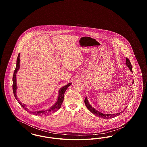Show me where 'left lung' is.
Instances as JSON below:
<instances>
[{"label":"left lung","instance_id":"left-lung-1","mask_svg":"<svg viewBox=\"0 0 147 147\" xmlns=\"http://www.w3.org/2000/svg\"><path fill=\"white\" fill-rule=\"evenodd\" d=\"M126 65L128 67V68L130 69V70H131V71H132V65H131V63L130 61L128 59V58H126ZM133 83H134V82H133V83H132L133 84ZM84 102H85V106H86V107L88 108V109L90 112H92V113H94V114L95 116H96L97 117H100L104 119H111V118H113V117H116V116H119V115H120L121 113H122V112H123V111L125 110V109H126V108H127V106L125 107V109H123L124 110H123L122 111L119 112V113H114V114H113V113L106 114V113H103L99 112V111H98V110H95L94 107H92V106L90 105V104H89V102L88 101V100L87 99L86 97L85 98Z\"/></svg>","mask_w":147,"mask_h":147}]
</instances>
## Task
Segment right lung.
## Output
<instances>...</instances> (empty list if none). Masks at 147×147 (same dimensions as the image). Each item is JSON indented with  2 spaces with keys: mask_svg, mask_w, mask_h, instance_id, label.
Segmentation results:
<instances>
[{
  "mask_svg": "<svg viewBox=\"0 0 147 147\" xmlns=\"http://www.w3.org/2000/svg\"><path fill=\"white\" fill-rule=\"evenodd\" d=\"M20 53L18 55V58H17V61H16V68L14 70V74H13V93H14V96L15 98L16 99V100L19 102V103L20 104V105H21V107H23L26 111L29 112V113H31L34 115H37V116H48L50 114H51L52 113L55 112L58 110L61 107L62 104L63 102V100H64V94L65 90L67 89V88L70 86L71 84V83H68L66 85L63 86V87H62L58 91V96L57 98V101L55 103V104L53 105L52 106H51V107H49V109L47 110H43L41 111H31L30 110H28V109L26 107V105L24 104L21 103V102L20 101V100H19L18 98L17 97L16 95V89H17V85H16V73L18 72V71L20 69Z\"/></svg>",
  "mask_w": 147,
  "mask_h": 147,
  "instance_id": "obj_1",
  "label": "right lung"
}]
</instances>
